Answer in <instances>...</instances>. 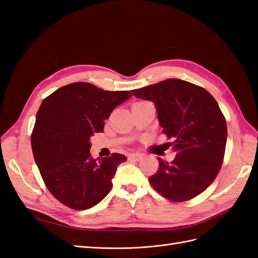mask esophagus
Returning <instances> with one entry per match:
<instances>
[{"label":"esophagus","instance_id":"esophagus-1","mask_svg":"<svg viewBox=\"0 0 258 258\" xmlns=\"http://www.w3.org/2000/svg\"><path fill=\"white\" fill-rule=\"evenodd\" d=\"M142 158H143V155H142V154H139V153L130 154V155H129V159L135 160V161H140Z\"/></svg>","mask_w":258,"mask_h":258}]
</instances>
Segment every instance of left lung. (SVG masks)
I'll return each mask as SVG.
<instances>
[{"label": "left lung", "mask_w": 258, "mask_h": 258, "mask_svg": "<svg viewBox=\"0 0 258 258\" xmlns=\"http://www.w3.org/2000/svg\"><path fill=\"white\" fill-rule=\"evenodd\" d=\"M134 95L155 104L163 134L172 139V162L158 157L150 183L171 201H186L205 191L224 159L227 141L225 117L215 99L202 87L170 79L135 89Z\"/></svg>", "instance_id": "8db88e82"}]
</instances>
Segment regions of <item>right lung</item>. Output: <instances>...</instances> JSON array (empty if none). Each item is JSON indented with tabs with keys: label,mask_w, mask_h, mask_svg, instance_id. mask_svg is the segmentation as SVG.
I'll list each match as a JSON object with an SVG mask.
<instances>
[{
	"label": "right lung",
	"mask_w": 258,
	"mask_h": 258,
	"mask_svg": "<svg viewBox=\"0 0 258 258\" xmlns=\"http://www.w3.org/2000/svg\"><path fill=\"white\" fill-rule=\"evenodd\" d=\"M130 97V91L73 83L52 92L38 108L31 137L34 160L49 191L69 208L90 209L110 192L117 167L127 158L112 154L96 161L90 139L103 132L104 120Z\"/></svg>",
	"instance_id": "obj_1"
}]
</instances>
